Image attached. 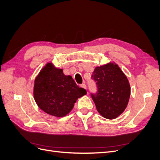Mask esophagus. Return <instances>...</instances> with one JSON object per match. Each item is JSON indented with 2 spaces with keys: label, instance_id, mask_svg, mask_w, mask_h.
<instances>
[{
  "label": "esophagus",
  "instance_id": "esophagus-1",
  "mask_svg": "<svg viewBox=\"0 0 160 160\" xmlns=\"http://www.w3.org/2000/svg\"><path fill=\"white\" fill-rule=\"evenodd\" d=\"M80 87H81V88H84V89H86V84H81V85H80Z\"/></svg>",
  "mask_w": 160,
  "mask_h": 160
}]
</instances>
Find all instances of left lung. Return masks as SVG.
Segmentation results:
<instances>
[{
    "mask_svg": "<svg viewBox=\"0 0 160 160\" xmlns=\"http://www.w3.org/2000/svg\"><path fill=\"white\" fill-rule=\"evenodd\" d=\"M92 78L98 88L92 98L98 113L108 119H115L125 110L131 96L127 77L115 62L96 67Z\"/></svg>",
    "mask_w": 160,
    "mask_h": 160,
    "instance_id": "1",
    "label": "left lung"
}]
</instances>
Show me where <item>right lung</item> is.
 Here are the masks:
<instances>
[{"mask_svg":"<svg viewBox=\"0 0 160 160\" xmlns=\"http://www.w3.org/2000/svg\"><path fill=\"white\" fill-rule=\"evenodd\" d=\"M86 94V90L76 85L72 76L64 75L63 70L51 62L41 68L34 81L35 102L41 110L56 117L68 114L76 100Z\"/></svg>","mask_w":160,"mask_h":160,"instance_id":"1","label":"right lung"}]
</instances>
